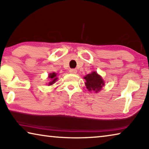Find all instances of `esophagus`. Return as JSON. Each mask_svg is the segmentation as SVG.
Instances as JSON below:
<instances>
[{"mask_svg": "<svg viewBox=\"0 0 149 149\" xmlns=\"http://www.w3.org/2000/svg\"><path fill=\"white\" fill-rule=\"evenodd\" d=\"M70 72L71 74H76L77 73V70L75 69H70Z\"/></svg>", "mask_w": 149, "mask_h": 149, "instance_id": "esophagus-1", "label": "esophagus"}]
</instances>
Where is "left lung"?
Instances as JSON below:
<instances>
[{"instance_id": "1", "label": "left lung", "mask_w": 149, "mask_h": 149, "mask_svg": "<svg viewBox=\"0 0 149 149\" xmlns=\"http://www.w3.org/2000/svg\"><path fill=\"white\" fill-rule=\"evenodd\" d=\"M84 79L86 81V86L87 89L90 91H95V93H97L104 86L103 79L95 72H93L87 75L86 77H84Z\"/></svg>"}]
</instances>
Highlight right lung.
<instances>
[{
  "label": "right lung",
  "mask_w": 149,
  "mask_h": 149,
  "mask_svg": "<svg viewBox=\"0 0 149 149\" xmlns=\"http://www.w3.org/2000/svg\"><path fill=\"white\" fill-rule=\"evenodd\" d=\"M48 77L49 79H50L51 81L49 82V84H48V85H49V86H51V85H52L54 83H55L56 81L58 79L57 77H56V73H54V72L52 73V74H49Z\"/></svg>",
  "instance_id": "add662e5"
}]
</instances>
